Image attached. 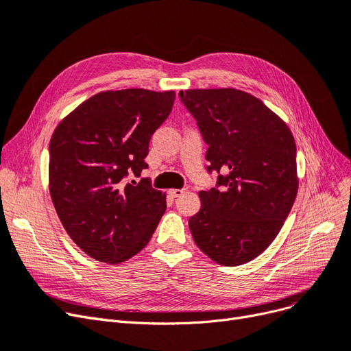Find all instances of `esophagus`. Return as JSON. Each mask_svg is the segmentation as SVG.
Masks as SVG:
<instances>
[{"label": "esophagus", "instance_id": "obj_1", "mask_svg": "<svg viewBox=\"0 0 351 351\" xmlns=\"http://www.w3.org/2000/svg\"><path fill=\"white\" fill-rule=\"evenodd\" d=\"M169 193H171L172 198H179V197L184 195L185 191L184 189H171V191H169Z\"/></svg>", "mask_w": 351, "mask_h": 351}]
</instances>
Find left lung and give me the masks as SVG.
<instances>
[{
  "label": "left lung",
  "mask_w": 351,
  "mask_h": 351,
  "mask_svg": "<svg viewBox=\"0 0 351 351\" xmlns=\"http://www.w3.org/2000/svg\"><path fill=\"white\" fill-rule=\"evenodd\" d=\"M179 98L208 146L206 171L218 173L189 218L193 241L219 265L247 263L276 239L292 210L295 138L280 117L244 90L188 89Z\"/></svg>",
  "instance_id": "obj_1"
}]
</instances>
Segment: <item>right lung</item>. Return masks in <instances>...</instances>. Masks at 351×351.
Here are the masks:
<instances>
[{"instance_id":"right-lung-1","label":"right lung","mask_w":351,"mask_h":351,"mask_svg":"<svg viewBox=\"0 0 351 351\" xmlns=\"http://www.w3.org/2000/svg\"><path fill=\"white\" fill-rule=\"evenodd\" d=\"M173 90H106L59 123L49 145V189L62 226L88 256L121 263L152 239L166 197L138 178L149 141L171 114Z\"/></svg>"}]
</instances>
